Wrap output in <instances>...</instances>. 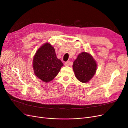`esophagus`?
Wrapping results in <instances>:
<instances>
[{"mask_svg":"<svg viewBox=\"0 0 128 128\" xmlns=\"http://www.w3.org/2000/svg\"><path fill=\"white\" fill-rule=\"evenodd\" d=\"M70 61H67V62H66L64 63V65L66 66H68L70 65Z\"/></svg>","mask_w":128,"mask_h":128,"instance_id":"esophagus-1","label":"esophagus"}]
</instances>
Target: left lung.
Listing matches in <instances>:
<instances>
[{"label": "left lung", "instance_id": "8db88e82", "mask_svg": "<svg viewBox=\"0 0 128 128\" xmlns=\"http://www.w3.org/2000/svg\"><path fill=\"white\" fill-rule=\"evenodd\" d=\"M96 67V61L90 54L86 52L78 54L72 65L77 79L84 83L88 82L94 75Z\"/></svg>", "mask_w": 128, "mask_h": 128}]
</instances>
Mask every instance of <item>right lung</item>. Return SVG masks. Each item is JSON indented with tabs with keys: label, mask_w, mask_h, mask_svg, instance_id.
Here are the masks:
<instances>
[{
	"label": "right lung",
	"mask_w": 128,
	"mask_h": 128,
	"mask_svg": "<svg viewBox=\"0 0 128 128\" xmlns=\"http://www.w3.org/2000/svg\"><path fill=\"white\" fill-rule=\"evenodd\" d=\"M63 66L56 58L55 49L48 42L38 48L33 59L34 75L45 83L54 78Z\"/></svg>",
	"instance_id": "obj_1"
}]
</instances>
